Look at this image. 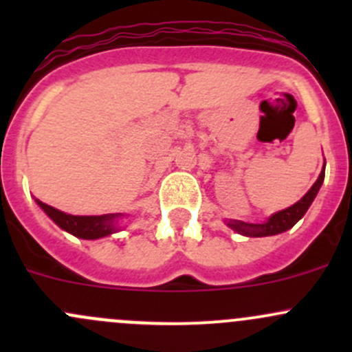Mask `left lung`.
<instances>
[{"label": "left lung", "mask_w": 352, "mask_h": 352, "mask_svg": "<svg viewBox=\"0 0 352 352\" xmlns=\"http://www.w3.org/2000/svg\"><path fill=\"white\" fill-rule=\"evenodd\" d=\"M324 179H325V163L324 166H322L320 175H318V179L315 180L314 186L310 187V190H308L300 201L294 202L293 206L283 209V211L274 212V214H271L265 221L262 223H247V221H236V219H225L226 226H230L233 232L240 233V235L252 236V239H258V236H272V235H279V233L283 232H287V230L293 228V226L303 218L305 212L308 211V208L311 206L314 199L317 197L322 184H324Z\"/></svg>", "instance_id": "obj_1"}]
</instances>
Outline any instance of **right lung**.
Returning <instances> with one entry per match:
<instances>
[{"label":"right lung","instance_id":"1","mask_svg":"<svg viewBox=\"0 0 352 352\" xmlns=\"http://www.w3.org/2000/svg\"><path fill=\"white\" fill-rule=\"evenodd\" d=\"M38 208L56 223L61 230L71 233L76 239L83 240H97L104 239V236L113 235V233L120 232V219L126 214L122 212H112V214H100V216H78V214H67V212L59 211V209L52 208V206L45 204V202L35 199Z\"/></svg>","mask_w":352,"mask_h":352}]
</instances>
